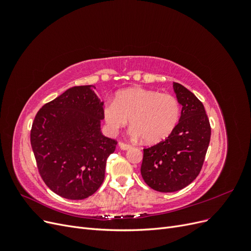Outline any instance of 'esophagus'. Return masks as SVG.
Masks as SVG:
<instances>
[{
    "label": "esophagus",
    "instance_id": "1",
    "mask_svg": "<svg viewBox=\"0 0 251 251\" xmlns=\"http://www.w3.org/2000/svg\"><path fill=\"white\" fill-rule=\"evenodd\" d=\"M119 148L121 150L126 151V150H128V149L131 148V146H130V144H127V143H125V142H119Z\"/></svg>",
    "mask_w": 251,
    "mask_h": 251
}]
</instances>
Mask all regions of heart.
I'll list each match as a JSON object with an SVG mask.
<instances>
[{
	"mask_svg": "<svg viewBox=\"0 0 251 251\" xmlns=\"http://www.w3.org/2000/svg\"><path fill=\"white\" fill-rule=\"evenodd\" d=\"M102 116L113 133L130 120L134 137L157 143L169 137L180 117V103L175 96L142 88H127L104 104Z\"/></svg>",
	"mask_w": 251,
	"mask_h": 251,
	"instance_id": "b5f03b06",
	"label": "heart"
}]
</instances>
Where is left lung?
<instances>
[{
	"label": "left lung",
	"mask_w": 251,
	"mask_h": 251,
	"mask_svg": "<svg viewBox=\"0 0 251 251\" xmlns=\"http://www.w3.org/2000/svg\"><path fill=\"white\" fill-rule=\"evenodd\" d=\"M182 105L179 123L168 138L143 149L141 176L157 192L184 188L198 176L210 141V125L203 103L178 82L173 83Z\"/></svg>",
	"instance_id": "1"
}]
</instances>
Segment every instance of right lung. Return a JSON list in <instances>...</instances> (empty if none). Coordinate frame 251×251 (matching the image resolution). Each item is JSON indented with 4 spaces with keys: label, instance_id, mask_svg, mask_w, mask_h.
Here are the masks:
<instances>
[{
    "label": "right lung",
    "instance_id": "1",
    "mask_svg": "<svg viewBox=\"0 0 251 251\" xmlns=\"http://www.w3.org/2000/svg\"><path fill=\"white\" fill-rule=\"evenodd\" d=\"M94 89L73 87L44 104L30 133L42 179L66 199H86L100 187L117 144L101 134L103 102Z\"/></svg>",
    "mask_w": 251,
    "mask_h": 251
}]
</instances>
